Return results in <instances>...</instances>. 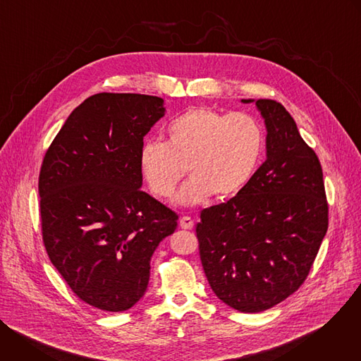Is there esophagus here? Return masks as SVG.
I'll return each instance as SVG.
<instances>
[{
    "label": "esophagus",
    "instance_id": "34e87169",
    "mask_svg": "<svg viewBox=\"0 0 361 361\" xmlns=\"http://www.w3.org/2000/svg\"><path fill=\"white\" fill-rule=\"evenodd\" d=\"M180 227H181V228H184V230H191V228L194 227V221H192V219H191V217H188V216L181 217V219H180Z\"/></svg>",
    "mask_w": 361,
    "mask_h": 361
}]
</instances>
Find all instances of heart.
Returning <instances> with one entry per match:
<instances>
[{"label":"heart","instance_id":"1","mask_svg":"<svg viewBox=\"0 0 361 361\" xmlns=\"http://www.w3.org/2000/svg\"><path fill=\"white\" fill-rule=\"evenodd\" d=\"M166 144L148 141L140 149V169L152 192L170 198L185 174L190 180L177 202L192 207L209 200L238 194L260 166L266 133L247 113L224 114L194 109L174 118L166 128Z\"/></svg>","mask_w":361,"mask_h":361}]
</instances>
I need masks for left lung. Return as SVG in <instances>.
Listing matches in <instances>:
<instances>
[{"mask_svg":"<svg viewBox=\"0 0 361 361\" xmlns=\"http://www.w3.org/2000/svg\"><path fill=\"white\" fill-rule=\"evenodd\" d=\"M262 114L266 161L227 202L201 212L200 259L214 294L241 313H260L305 280L329 227L323 170L288 111L274 99Z\"/></svg>","mask_w":361,"mask_h":361,"instance_id":"left-lung-1","label":"left lung"}]
</instances>
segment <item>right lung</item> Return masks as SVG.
<instances>
[{"label": "right lung", "instance_id": "right-lung-1", "mask_svg": "<svg viewBox=\"0 0 361 361\" xmlns=\"http://www.w3.org/2000/svg\"><path fill=\"white\" fill-rule=\"evenodd\" d=\"M164 99L99 92L66 120L42 161L38 192L51 263L87 304L124 312L144 294L149 262L177 214L140 190L142 138Z\"/></svg>", "mask_w": 361, "mask_h": 361}]
</instances>
